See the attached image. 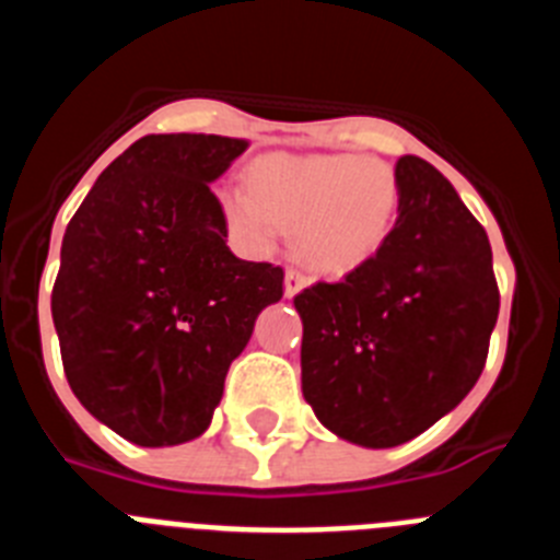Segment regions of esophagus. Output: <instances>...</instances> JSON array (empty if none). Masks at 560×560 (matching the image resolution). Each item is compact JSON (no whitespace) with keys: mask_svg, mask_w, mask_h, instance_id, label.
Here are the masks:
<instances>
[{"mask_svg":"<svg viewBox=\"0 0 560 560\" xmlns=\"http://www.w3.org/2000/svg\"><path fill=\"white\" fill-rule=\"evenodd\" d=\"M305 283H308V277H305L300 269H294V266H291V269L285 271V296H294L296 291H303Z\"/></svg>","mask_w":560,"mask_h":560,"instance_id":"obj_1","label":"esophagus"}]
</instances>
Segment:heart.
<instances>
[{"instance_id":"heart-1","label":"heart","mask_w":560,"mask_h":560,"mask_svg":"<svg viewBox=\"0 0 560 560\" xmlns=\"http://www.w3.org/2000/svg\"><path fill=\"white\" fill-rule=\"evenodd\" d=\"M221 215L249 252L275 246L283 226H300V249L316 269L341 275L375 255L398 212V179L381 160L339 156H264L249 187L219 190Z\"/></svg>"}]
</instances>
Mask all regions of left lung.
Returning a JSON list of instances; mask_svg holds the SVG:
<instances>
[{
  "label": "left lung",
  "mask_w": 560,
  "mask_h": 560,
  "mask_svg": "<svg viewBox=\"0 0 560 560\" xmlns=\"http://www.w3.org/2000/svg\"><path fill=\"white\" fill-rule=\"evenodd\" d=\"M398 219L370 260L294 296L303 395L339 438L393 448L427 432L482 375L499 285L482 224L420 156L395 162Z\"/></svg>",
  "instance_id": "obj_1"
}]
</instances>
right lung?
I'll return each mask as SVG.
<instances>
[{
    "mask_svg": "<svg viewBox=\"0 0 560 560\" xmlns=\"http://www.w3.org/2000/svg\"><path fill=\"white\" fill-rule=\"evenodd\" d=\"M244 140L148 133L97 176L67 224L52 323L69 387L137 446L199 438L283 266L241 260L210 182Z\"/></svg>",
    "mask_w": 560,
    "mask_h": 560,
    "instance_id": "1",
    "label": "right lung"
}]
</instances>
